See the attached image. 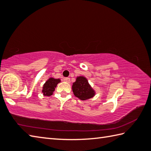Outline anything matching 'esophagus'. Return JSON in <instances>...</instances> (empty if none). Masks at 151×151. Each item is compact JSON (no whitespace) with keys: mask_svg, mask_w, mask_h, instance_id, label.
Returning a JSON list of instances; mask_svg holds the SVG:
<instances>
[{"mask_svg":"<svg viewBox=\"0 0 151 151\" xmlns=\"http://www.w3.org/2000/svg\"><path fill=\"white\" fill-rule=\"evenodd\" d=\"M64 81H65V82H67V83H69L70 82V78H68V77H66V78H64Z\"/></svg>","mask_w":151,"mask_h":151,"instance_id":"1","label":"esophagus"}]
</instances>
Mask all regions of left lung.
<instances>
[{
  "mask_svg": "<svg viewBox=\"0 0 151 151\" xmlns=\"http://www.w3.org/2000/svg\"><path fill=\"white\" fill-rule=\"evenodd\" d=\"M72 89L75 96L82 100L90 99L95 95L94 90L84 76H78L76 78V81L73 84Z\"/></svg>",
  "mask_w": 151,
  "mask_h": 151,
  "instance_id": "obj_1",
  "label": "left lung"
}]
</instances>
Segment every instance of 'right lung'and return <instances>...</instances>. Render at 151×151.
Here are the masks:
<instances>
[{
    "label": "right lung",
    "mask_w": 151,
    "mask_h": 151,
    "mask_svg": "<svg viewBox=\"0 0 151 151\" xmlns=\"http://www.w3.org/2000/svg\"><path fill=\"white\" fill-rule=\"evenodd\" d=\"M60 82H61V80L59 78L56 79L54 78H49L43 84L42 90L43 95L50 96L53 94V92L55 91V88H56L57 84Z\"/></svg>",
    "instance_id": "obj_1"
}]
</instances>
